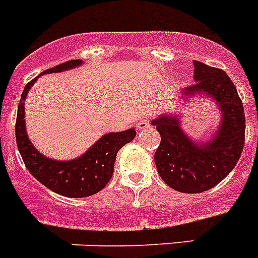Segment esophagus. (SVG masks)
<instances>
[{"mask_svg":"<svg viewBox=\"0 0 258 258\" xmlns=\"http://www.w3.org/2000/svg\"><path fill=\"white\" fill-rule=\"evenodd\" d=\"M147 126H150V120L147 117L141 118V120H138V122H137V127H138V129H146Z\"/></svg>","mask_w":258,"mask_h":258,"instance_id":"34e87169","label":"esophagus"}]
</instances>
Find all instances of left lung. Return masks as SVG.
I'll list each match as a JSON object with an SVG mask.
<instances>
[{
    "mask_svg": "<svg viewBox=\"0 0 258 258\" xmlns=\"http://www.w3.org/2000/svg\"><path fill=\"white\" fill-rule=\"evenodd\" d=\"M195 84L181 90V99L211 98L220 109V125L212 138L195 142L181 126V115L163 113L151 121L160 133L155 152L157 172L169 187L199 194L220 183L238 163L244 146L243 103L226 72L194 60Z\"/></svg>",
    "mask_w": 258,
    "mask_h": 258,
    "instance_id": "obj_1",
    "label": "left lung"
}]
</instances>
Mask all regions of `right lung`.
Returning <instances> with one entry per match:
<instances>
[{
  "instance_id": "obj_1",
  "label": "right lung",
  "mask_w": 258,
  "mask_h": 258,
  "mask_svg": "<svg viewBox=\"0 0 258 258\" xmlns=\"http://www.w3.org/2000/svg\"><path fill=\"white\" fill-rule=\"evenodd\" d=\"M80 59L68 60L44 71L41 75L58 74L83 64ZM40 75V76H41ZM40 76L31 80L22 93L18 104L15 136L17 145L27 169L40 183L51 191L67 198H85L99 192L112 177L113 164L118 150L132 142L137 132L134 127L117 133L102 136L94 145L81 156L72 160H54L37 151L28 138L26 129L24 102L27 94Z\"/></svg>"
}]
</instances>
